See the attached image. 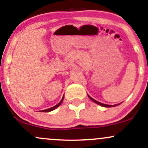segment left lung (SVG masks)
Listing matches in <instances>:
<instances>
[{
    "label": "left lung",
    "instance_id": "left-lung-1",
    "mask_svg": "<svg viewBox=\"0 0 148 148\" xmlns=\"http://www.w3.org/2000/svg\"><path fill=\"white\" fill-rule=\"evenodd\" d=\"M88 97H89V98L92 100V101H94V102H95L96 103H97V104L100 105V106H103V107H113V106H118V105L120 104V103H119V104H115V105H108V104H104V103H100V102H99V101H96V100H95L94 99H92V98L91 97H90L89 95H88Z\"/></svg>",
    "mask_w": 148,
    "mask_h": 148
}]
</instances>
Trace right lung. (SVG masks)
Here are the masks:
<instances>
[{
	"mask_svg": "<svg viewBox=\"0 0 148 148\" xmlns=\"http://www.w3.org/2000/svg\"><path fill=\"white\" fill-rule=\"evenodd\" d=\"M63 99H64V97H62V99H61V101H60V102H59L58 103V104L56 105V106H53V107H51V108H48V109H45V110H43V111H42V112H45V113H46V112H49V111H53V110L56 109V108H58V106H60V105L61 104V103H62V101H63Z\"/></svg>",
	"mask_w": 148,
	"mask_h": 148,
	"instance_id": "obj_1",
	"label": "right lung"
}]
</instances>
